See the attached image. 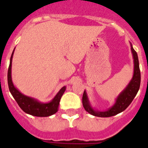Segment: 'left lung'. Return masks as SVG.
<instances>
[{
	"label": "left lung",
	"mask_w": 148,
	"mask_h": 148,
	"mask_svg": "<svg viewBox=\"0 0 148 148\" xmlns=\"http://www.w3.org/2000/svg\"><path fill=\"white\" fill-rule=\"evenodd\" d=\"M130 47H131V52L133 54V64H134V70H133V75L132 79L129 82L127 86L125 87V90L121 92V93L118 95V97L116 98L115 104L109 109L104 111L96 110L92 108L89 101L87 92L84 90L83 96H82V104H83L84 108L90 114L98 116V117H110V116L119 114L125 110L128 106L130 105L132 101L136 95L140 87L141 73L137 53L133 48L131 44H130Z\"/></svg>",
	"instance_id": "obj_1"
}]
</instances>
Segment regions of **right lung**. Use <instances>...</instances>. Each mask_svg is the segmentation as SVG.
<instances>
[{"label": "right lung", "instance_id": "right-lung-1", "mask_svg": "<svg viewBox=\"0 0 148 148\" xmlns=\"http://www.w3.org/2000/svg\"><path fill=\"white\" fill-rule=\"evenodd\" d=\"M14 51H15V49L13 50L12 54L10 58V63L7 74L8 85H9V89L13 98L16 101L22 110L24 111L27 114L38 116V117H47V116L55 114L58 111L60 100L64 92H65L66 87L65 86L63 87L58 91V93L56 94V96L53 98V100L47 103L40 102L37 99L23 95L14 86L12 80V61Z\"/></svg>", "mask_w": 148, "mask_h": 148}]
</instances>
